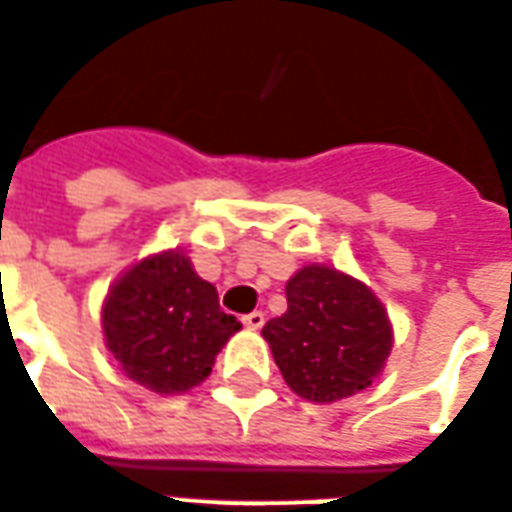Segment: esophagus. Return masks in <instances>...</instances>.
<instances>
[{
    "instance_id": "esophagus-1",
    "label": "esophagus",
    "mask_w": 512,
    "mask_h": 512,
    "mask_svg": "<svg viewBox=\"0 0 512 512\" xmlns=\"http://www.w3.org/2000/svg\"><path fill=\"white\" fill-rule=\"evenodd\" d=\"M242 324H245L248 330H261V327H264V313L261 311L248 313V316H242Z\"/></svg>"
}]
</instances>
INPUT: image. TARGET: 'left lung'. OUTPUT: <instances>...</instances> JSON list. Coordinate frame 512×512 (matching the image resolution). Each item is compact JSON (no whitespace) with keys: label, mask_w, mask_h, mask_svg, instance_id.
I'll return each instance as SVG.
<instances>
[{"label":"left lung","mask_w":512,"mask_h":512,"mask_svg":"<svg viewBox=\"0 0 512 512\" xmlns=\"http://www.w3.org/2000/svg\"><path fill=\"white\" fill-rule=\"evenodd\" d=\"M275 365L305 401L333 404L371 387L393 352L387 308L363 281L305 264L286 283V313L264 324Z\"/></svg>","instance_id":"8db88e82"}]
</instances>
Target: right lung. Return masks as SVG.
Wrapping results in <instances>:
<instances>
[{
    "mask_svg": "<svg viewBox=\"0 0 512 512\" xmlns=\"http://www.w3.org/2000/svg\"><path fill=\"white\" fill-rule=\"evenodd\" d=\"M100 322L122 374L158 395L199 387L226 341L242 330L179 248L130 264L108 289Z\"/></svg>",
    "mask_w": 512,
    "mask_h": 512,
    "instance_id": "add662e5",
    "label": "right lung"
}]
</instances>
